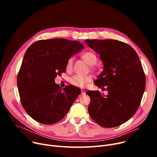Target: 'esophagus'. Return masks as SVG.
<instances>
[{
	"mask_svg": "<svg viewBox=\"0 0 157 157\" xmlns=\"http://www.w3.org/2000/svg\"><path fill=\"white\" fill-rule=\"evenodd\" d=\"M85 90H81V95H85Z\"/></svg>",
	"mask_w": 157,
	"mask_h": 157,
	"instance_id": "34e87169",
	"label": "esophagus"
}]
</instances>
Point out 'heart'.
I'll list each match as a JSON object with an SVG mask.
<instances>
[{
    "instance_id": "b5f03b06",
    "label": "heart",
    "mask_w": 157,
    "mask_h": 157,
    "mask_svg": "<svg viewBox=\"0 0 157 157\" xmlns=\"http://www.w3.org/2000/svg\"><path fill=\"white\" fill-rule=\"evenodd\" d=\"M83 59L89 65H94L97 60V58L96 55L91 52H85L82 55ZM74 62V58L71 57L67 60V63H66V69L67 71H70L73 65ZM92 81V76H82V75H74L72 76L70 79L69 82L74 85L77 87H85L87 83H90Z\"/></svg>"
}]
</instances>
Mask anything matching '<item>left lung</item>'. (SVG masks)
<instances>
[{"label": "left lung", "instance_id": "obj_1", "mask_svg": "<svg viewBox=\"0 0 157 157\" xmlns=\"http://www.w3.org/2000/svg\"><path fill=\"white\" fill-rule=\"evenodd\" d=\"M85 42L100 55L103 71L95 84L108 91H88L90 116L98 125L112 128L127 121L137 111L146 86L141 61L134 49L121 41L86 39Z\"/></svg>", "mask_w": 157, "mask_h": 157}]
</instances>
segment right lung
<instances>
[{
	"instance_id": "add662e5",
	"label": "right lung",
	"mask_w": 157,
	"mask_h": 157,
	"mask_svg": "<svg viewBox=\"0 0 157 157\" xmlns=\"http://www.w3.org/2000/svg\"><path fill=\"white\" fill-rule=\"evenodd\" d=\"M83 48L76 40L52 39L36 41L27 49L17 85L23 108L33 119L51 125L68 113L79 91L71 85L62 90L55 79L65 71L69 58Z\"/></svg>"
}]
</instances>
